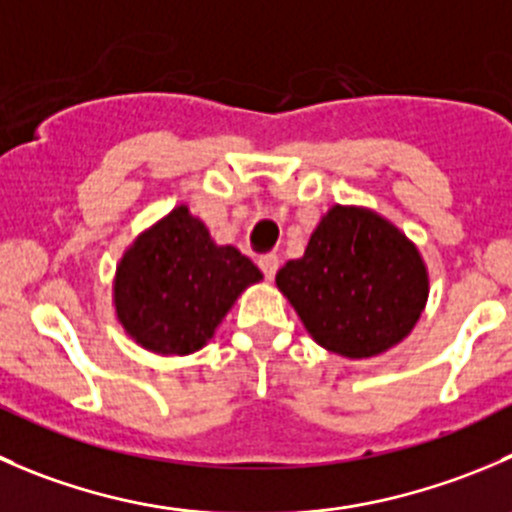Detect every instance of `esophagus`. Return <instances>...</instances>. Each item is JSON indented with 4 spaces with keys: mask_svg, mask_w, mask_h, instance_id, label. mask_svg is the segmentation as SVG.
<instances>
[{
    "mask_svg": "<svg viewBox=\"0 0 512 512\" xmlns=\"http://www.w3.org/2000/svg\"><path fill=\"white\" fill-rule=\"evenodd\" d=\"M257 265H260V270L265 272L267 280H272V277H275V272H277V267H280V257H277L275 252H267V255H260Z\"/></svg>",
    "mask_w": 512,
    "mask_h": 512,
    "instance_id": "esophagus-1",
    "label": "esophagus"
}]
</instances>
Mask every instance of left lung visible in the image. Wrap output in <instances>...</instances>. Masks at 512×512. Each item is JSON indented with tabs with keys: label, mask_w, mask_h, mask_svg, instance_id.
Listing matches in <instances>:
<instances>
[{
	"label": "left lung",
	"mask_w": 512,
	"mask_h": 512,
	"mask_svg": "<svg viewBox=\"0 0 512 512\" xmlns=\"http://www.w3.org/2000/svg\"><path fill=\"white\" fill-rule=\"evenodd\" d=\"M275 282L312 340L350 360L405 340L428 302L418 247L367 207L327 210L305 255L287 262Z\"/></svg>",
	"instance_id": "1"
}]
</instances>
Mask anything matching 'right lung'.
<instances>
[{"label":"right lung","instance_id":"obj_1","mask_svg":"<svg viewBox=\"0 0 512 512\" xmlns=\"http://www.w3.org/2000/svg\"><path fill=\"white\" fill-rule=\"evenodd\" d=\"M262 280L250 257L215 245L205 222L175 207L124 252L114 275V310L124 332L157 355L207 345L237 297Z\"/></svg>","mask_w":512,"mask_h":512}]
</instances>
